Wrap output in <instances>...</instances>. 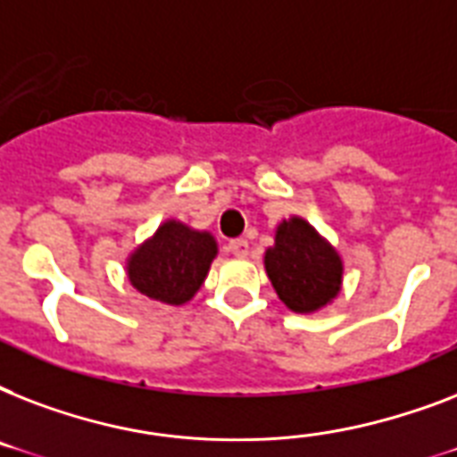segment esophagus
I'll use <instances>...</instances> for the list:
<instances>
[{
  "mask_svg": "<svg viewBox=\"0 0 457 457\" xmlns=\"http://www.w3.org/2000/svg\"><path fill=\"white\" fill-rule=\"evenodd\" d=\"M228 251L237 258H246L249 256V242H246V239H232V242L228 244Z\"/></svg>",
  "mask_w": 457,
  "mask_h": 457,
  "instance_id": "esophagus-1",
  "label": "esophagus"
}]
</instances>
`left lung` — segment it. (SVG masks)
Returning a JSON list of instances; mask_svg holds the SVG:
<instances>
[{"mask_svg": "<svg viewBox=\"0 0 457 457\" xmlns=\"http://www.w3.org/2000/svg\"><path fill=\"white\" fill-rule=\"evenodd\" d=\"M263 265L279 301L303 315L332 305L344 285L341 253L301 215L275 228V244L265 249Z\"/></svg>", "mask_w": 457, "mask_h": 457, "instance_id": "8db88e82", "label": "left lung"}]
</instances>
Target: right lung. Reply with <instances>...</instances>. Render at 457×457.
<instances>
[{
  "mask_svg": "<svg viewBox=\"0 0 457 457\" xmlns=\"http://www.w3.org/2000/svg\"><path fill=\"white\" fill-rule=\"evenodd\" d=\"M218 242L208 229L168 218L125 258V275L139 294L168 305L192 301L206 282Z\"/></svg>",
  "mask_w": 457,
  "mask_h": 457,
  "instance_id": "add662e5",
  "label": "right lung"
}]
</instances>
